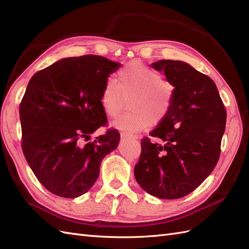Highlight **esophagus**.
<instances>
[{"instance_id":"obj_1","label":"esophagus","mask_w":249,"mask_h":249,"mask_svg":"<svg viewBox=\"0 0 249 249\" xmlns=\"http://www.w3.org/2000/svg\"><path fill=\"white\" fill-rule=\"evenodd\" d=\"M120 138L122 139H132V140H135V139H137V136H134V135H130V134H127V133H125V132H122L120 133Z\"/></svg>"}]
</instances>
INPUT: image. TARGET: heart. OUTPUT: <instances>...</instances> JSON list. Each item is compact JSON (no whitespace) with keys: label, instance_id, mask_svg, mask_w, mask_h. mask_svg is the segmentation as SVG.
I'll use <instances>...</instances> for the list:
<instances>
[{"label":"heart","instance_id":"b5f03b06","mask_svg":"<svg viewBox=\"0 0 249 249\" xmlns=\"http://www.w3.org/2000/svg\"><path fill=\"white\" fill-rule=\"evenodd\" d=\"M117 82L109 79L101 92V105L106 114L116 118L130 98V111L113 123V126L127 133H137L158 124L171 109L176 89L160 73L139 61H133L117 72Z\"/></svg>","mask_w":249,"mask_h":249}]
</instances>
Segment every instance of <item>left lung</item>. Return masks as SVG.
Segmentation results:
<instances>
[{"mask_svg": "<svg viewBox=\"0 0 249 249\" xmlns=\"http://www.w3.org/2000/svg\"><path fill=\"white\" fill-rule=\"evenodd\" d=\"M150 66L164 71L176 92L168 114L141 141L134 175L143 190L163 199L189 194L216 166L227 112L214 81L190 64L159 60Z\"/></svg>", "mask_w": 249, "mask_h": 249, "instance_id": "left-lung-1", "label": "left lung"}]
</instances>
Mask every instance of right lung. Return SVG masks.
I'll list each match as a JSON object with an SVG mask.
<instances>
[{
    "label": "right lung",
    "mask_w": 249,
    "mask_h": 249,
    "mask_svg": "<svg viewBox=\"0 0 249 249\" xmlns=\"http://www.w3.org/2000/svg\"><path fill=\"white\" fill-rule=\"evenodd\" d=\"M120 66L102 56L70 57L30 80L19 106L21 147L35 177L53 194L76 198L86 193L104 158L118 146L116 130L82 140L106 124L101 92Z\"/></svg>",
    "instance_id": "1"
}]
</instances>
